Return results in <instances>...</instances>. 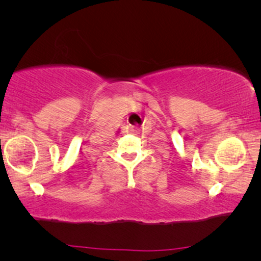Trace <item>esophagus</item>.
<instances>
[{
    "mask_svg": "<svg viewBox=\"0 0 261 261\" xmlns=\"http://www.w3.org/2000/svg\"><path fill=\"white\" fill-rule=\"evenodd\" d=\"M126 132H127V133H135V132H137V127H135V126H128L126 128Z\"/></svg>",
    "mask_w": 261,
    "mask_h": 261,
    "instance_id": "obj_1",
    "label": "esophagus"
}]
</instances>
